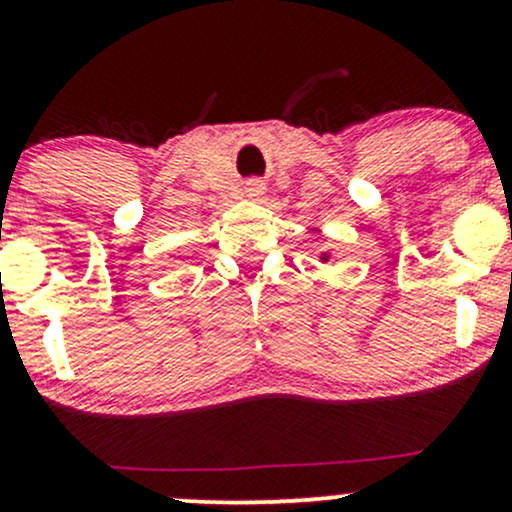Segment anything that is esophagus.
<instances>
[{"instance_id":"34e87169","label":"esophagus","mask_w":512,"mask_h":512,"mask_svg":"<svg viewBox=\"0 0 512 512\" xmlns=\"http://www.w3.org/2000/svg\"><path fill=\"white\" fill-rule=\"evenodd\" d=\"M264 190H267V187H264L262 180L252 178V180L245 182V195H248L250 199H260L264 195Z\"/></svg>"}]
</instances>
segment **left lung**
I'll return each instance as SVG.
<instances>
[{
    "mask_svg": "<svg viewBox=\"0 0 512 512\" xmlns=\"http://www.w3.org/2000/svg\"><path fill=\"white\" fill-rule=\"evenodd\" d=\"M332 260V255H330V252H322V255H320V262L322 264H327V262H330Z\"/></svg>",
    "mask_w": 512,
    "mask_h": 512,
    "instance_id": "obj_1",
    "label": "left lung"
}]
</instances>
